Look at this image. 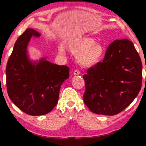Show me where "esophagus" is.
Returning <instances> with one entry per match:
<instances>
[{
	"instance_id": "34e87169",
	"label": "esophagus",
	"mask_w": 146,
	"mask_h": 146,
	"mask_svg": "<svg viewBox=\"0 0 146 146\" xmlns=\"http://www.w3.org/2000/svg\"><path fill=\"white\" fill-rule=\"evenodd\" d=\"M80 71H79L78 70H77V69H76V70H74V71H73L74 75H79V74H80Z\"/></svg>"
}]
</instances>
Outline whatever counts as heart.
<instances>
[{"mask_svg": "<svg viewBox=\"0 0 146 146\" xmlns=\"http://www.w3.org/2000/svg\"><path fill=\"white\" fill-rule=\"evenodd\" d=\"M68 48L71 53L78 55V61L84 66H91L97 63L104 53V48L100 44H95L93 38L81 37L70 41ZM58 52L64 53L63 47H59Z\"/></svg>", "mask_w": 146, "mask_h": 146, "instance_id": "1", "label": "heart"}]
</instances>
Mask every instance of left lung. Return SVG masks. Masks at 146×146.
Returning a JSON list of instances; mask_svg holds the SVG:
<instances>
[{"instance_id": "1", "label": "left lung", "mask_w": 146, "mask_h": 146, "mask_svg": "<svg viewBox=\"0 0 146 146\" xmlns=\"http://www.w3.org/2000/svg\"><path fill=\"white\" fill-rule=\"evenodd\" d=\"M141 59L131 41L115 40L106 50L102 62L83 76L84 102L93 113L115 115L124 110L142 87Z\"/></svg>"}]
</instances>
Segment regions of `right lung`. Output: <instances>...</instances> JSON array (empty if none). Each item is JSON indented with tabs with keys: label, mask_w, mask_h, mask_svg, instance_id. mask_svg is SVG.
I'll return each instance as SVG.
<instances>
[{
	"label": "right lung",
	"mask_w": 146,
	"mask_h": 146,
	"mask_svg": "<svg viewBox=\"0 0 146 146\" xmlns=\"http://www.w3.org/2000/svg\"><path fill=\"white\" fill-rule=\"evenodd\" d=\"M40 33L28 28L17 38L7 63L6 88L9 98L26 114H47L58 102L59 91L70 75L67 66H59L42 59L32 64L26 55V48L31 37Z\"/></svg>",
	"instance_id": "obj_1"
}]
</instances>
